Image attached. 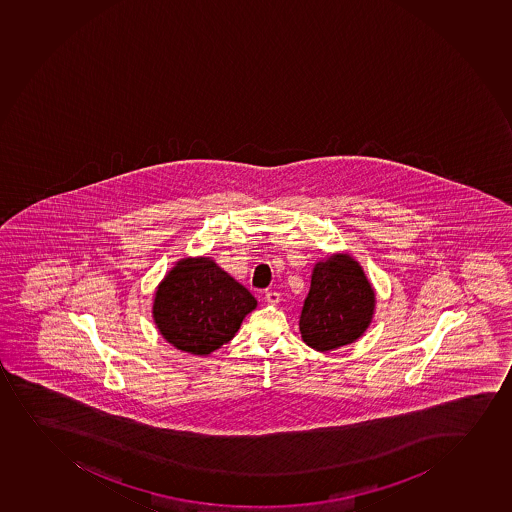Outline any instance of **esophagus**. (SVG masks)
Returning a JSON list of instances; mask_svg holds the SVG:
<instances>
[{
  "label": "esophagus",
  "mask_w": 512,
  "mask_h": 512,
  "mask_svg": "<svg viewBox=\"0 0 512 512\" xmlns=\"http://www.w3.org/2000/svg\"><path fill=\"white\" fill-rule=\"evenodd\" d=\"M265 301L275 306V304H279V301H281V294H279V292L269 291L265 294Z\"/></svg>",
  "instance_id": "34e87169"
}]
</instances>
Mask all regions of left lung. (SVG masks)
Returning <instances> with one entry per match:
<instances>
[{"instance_id":"left-lung-1","label":"left lung","mask_w":512,"mask_h":512,"mask_svg":"<svg viewBox=\"0 0 512 512\" xmlns=\"http://www.w3.org/2000/svg\"><path fill=\"white\" fill-rule=\"evenodd\" d=\"M375 292L362 265L335 253L314 265L299 330L308 347L330 352L357 341L374 318Z\"/></svg>"}]
</instances>
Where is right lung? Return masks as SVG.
I'll use <instances>...</instances> for the list:
<instances>
[{"label":"right lung","mask_w":512,"mask_h":512,"mask_svg":"<svg viewBox=\"0 0 512 512\" xmlns=\"http://www.w3.org/2000/svg\"><path fill=\"white\" fill-rule=\"evenodd\" d=\"M255 308L257 299L215 260L187 257L157 287L152 316L172 347L206 357L228 343Z\"/></svg>","instance_id":"add662e5"}]
</instances>
